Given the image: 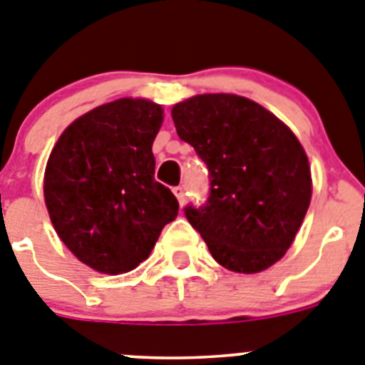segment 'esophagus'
Masks as SVG:
<instances>
[{"label":"esophagus","mask_w":365,"mask_h":365,"mask_svg":"<svg viewBox=\"0 0 365 365\" xmlns=\"http://www.w3.org/2000/svg\"><path fill=\"white\" fill-rule=\"evenodd\" d=\"M173 192H175L180 207H183V203H185V190H183V187H175V189H173Z\"/></svg>","instance_id":"obj_1"}]
</instances>
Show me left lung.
<instances>
[{
    "mask_svg": "<svg viewBox=\"0 0 365 365\" xmlns=\"http://www.w3.org/2000/svg\"><path fill=\"white\" fill-rule=\"evenodd\" d=\"M176 133L205 162L211 192L185 207L212 258L229 271H265L285 255L309 209V160L293 130L256 101L200 94L170 110Z\"/></svg>",
    "mask_w": 365,
    "mask_h": 365,
    "instance_id": "obj_1",
    "label": "left lung"
}]
</instances>
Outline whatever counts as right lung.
<instances>
[{"instance_id":"right-lung-1","label":"right lung","mask_w":365,"mask_h":365,"mask_svg":"<svg viewBox=\"0 0 365 365\" xmlns=\"http://www.w3.org/2000/svg\"><path fill=\"white\" fill-rule=\"evenodd\" d=\"M162 105L120 98L74 120L45 167L43 195L68 251L103 274L147 260L178 200L154 180L153 142Z\"/></svg>"}]
</instances>
